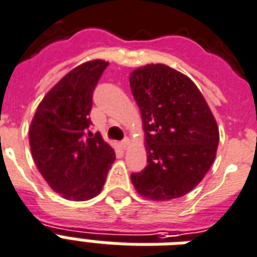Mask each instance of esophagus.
Here are the masks:
<instances>
[{
	"mask_svg": "<svg viewBox=\"0 0 257 257\" xmlns=\"http://www.w3.org/2000/svg\"><path fill=\"white\" fill-rule=\"evenodd\" d=\"M129 146H131V140H129V139H124V140L121 142V148H122V150H128Z\"/></svg>",
	"mask_w": 257,
	"mask_h": 257,
	"instance_id": "esophagus-1",
	"label": "esophagus"
}]
</instances>
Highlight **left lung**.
Here are the masks:
<instances>
[{
    "label": "left lung",
    "instance_id": "left-lung-1",
    "mask_svg": "<svg viewBox=\"0 0 257 257\" xmlns=\"http://www.w3.org/2000/svg\"><path fill=\"white\" fill-rule=\"evenodd\" d=\"M129 83L142 113L148 162L131 181L151 201L181 198L214 162L220 142L214 115L189 76L166 64L133 70Z\"/></svg>",
    "mask_w": 257,
    "mask_h": 257
}]
</instances>
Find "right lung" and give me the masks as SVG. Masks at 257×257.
I'll return each instance as SVG.
<instances>
[{
  "label": "right lung",
  "mask_w": 257,
  "mask_h": 257,
  "mask_svg": "<svg viewBox=\"0 0 257 257\" xmlns=\"http://www.w3.org/2000/svg\"><path fill=\"white\" fill-rule=\"evenodd\" d=\"M107 62L95 59L72 68L44 95L29 126L37 170L51 189L70 201L101 193L114 150L89 132L93 91Z\"/></svg>",
  "instance_id": "add662e5"
}]
</instances>
